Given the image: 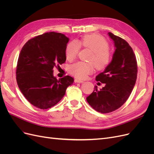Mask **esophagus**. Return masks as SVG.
Returning a JSON list of instances; mask_svg holds the SVG:
<instances>
[{
    "instance_id": "34e87169",
    "label": "esophagus",
    "mask_w": 154,
    "mask_h": 154,
    "mask_svg": "<svg viewBox=\"0 0 154 154\" xmlns=\"http://www.w3.org/2000/svg\"><path fill=\"white\" fill-rule=\"evenodd\" d=\"M74 82H75L76 83H83L84 82V81L81 80H80V79H78V78L74 79Z\"/></svg>"
}]
</instances>
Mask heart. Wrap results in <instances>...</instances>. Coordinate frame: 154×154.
I'll return each mask as SVG.
<instances>
[{
  "instance_id": "1",
  "label": "heart",
  "mask_w": 154,
  "mask_h": 154,
  "mask_svg": "<svg viewBox=\"0 0 154 154\" xmlns=\"http://www.w3.org/2000/svg\"><path fill=\"white\" fill-rule=\"evenodd\" d=\"M81 46L89 49L92 54L88 62H78L69 67V72L78 78H85L94 71L95 66L99 70L105 69L110 64L112 53L109 44L105 38L97 34L87 35L80 40H72L67 45L65 55L69 62L73 61L78 57Z\"/></svg>"
}]
</instances>
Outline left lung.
I'll return each instance as SVG.
<instances>
[{"label": "left lung", "mask_w": 154, "mask_h": 154, "mask_svg": "<svg viewBox=\"0 0 154 154\" xmlns=\"http://www.w3.org/2000/svg\"><path fill=\"white\" fill-rule=\"evenodd\" d=\"M114 42L115 52L112 60L103 72L96 77L97 82L105 86L94 91L87 97V101L93 109L106 114L118 109L128 100L136 84L137 64L134 51L124 39L109 32Z\"/></svg>", "instance_id": "1"}]
</instances>
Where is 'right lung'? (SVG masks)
<instances>
[{
    "label": "right lung",
    "instance_id": "add662e5",
    "mask_svg": "<svg viewBox=\"0 0 154 154\" xmlns=\"http://www.w3.org/2000/svg\"><path fill=\"white\" fill-rule=\"evenodd\" d=\"M69 38L56 32H45L29 40L18 57L16 79L21 92L36 108L48 109L62 100L74 79L65 76L57 80L53 68L66 60Z\"/></svg>",
    "mask_w": 154,
    "mask_h": 154
}]
</instances>
